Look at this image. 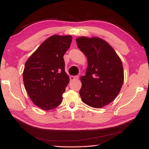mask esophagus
I'll list each match as a JSON object with an SVG mask.
<instances>
[{
	"instance_id": "esophagus-1",
	"label": "esophagus",
	"mask_w": 149,
	"mask_h": 149,
	"mask_svg": "<svg viewBox=\"0 0 149 149\" xmlns=\"http://www.w3.org/2000/svg\"><path fill=\"white\" fill-rule=\"evenodd\" d=\"M78 79H79V77L77 76V75H75V76H73V75H72V76L70 77V81L77 80Z\"/></svg>"
}]
</instances>
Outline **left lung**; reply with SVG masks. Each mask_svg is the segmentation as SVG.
Instances as JSON below:
<instances>
[{"label": "left lung", "mask_w": 149, "mask_h": 149, "mask_svg": "<svg viewBox=\"0 0 149 149\" xmlns=\"http://www.w3.org/2000/svg\"><path fill=\"white\" fill-rule=\"evenodd\" d=\"M77 47L88 59L86 75L81 77L83 102L101 108L115 99L123 83L122 63L115 50L99 38L79 37Z\"/></svg>", "instance_id": "obj_1"}]
</instances>
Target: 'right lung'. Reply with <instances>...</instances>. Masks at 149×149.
<instances>
[{"instance_id":"obj_1","label":"right lung","mask_w":149,"mask_h":149,"mask_svg":"<svg viewBox=\"0 0 149 149\" xmlns=\"http://www.w3.org/2000/svg\"><path fill=\"white\" fill-rule=\"evenodd\" d=\"M71 36L53 35L41 44L25 64L24 86L33 103L51 110L63 100L69 83L63 56L70 47Z\"/></svg>"}]
</instances>
